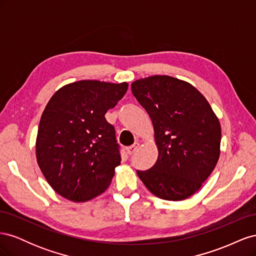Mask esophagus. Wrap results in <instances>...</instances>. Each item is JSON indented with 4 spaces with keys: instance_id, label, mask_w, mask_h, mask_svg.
Instances as JSON below:
<instances>
[{
    "instance_id": "esophagus-1",
    "label": "esophagus",
    "mask_w": 256,
    "mask_h": 256,
    "mask_svg": "<svg viewBox=\"0 0 256 256\" xmlns=\"http://www.w3.org/2000/svg\"><path fill=\"white\" fill-rule=\"evenodd\" d=\"M138 146H140V144H138V142H136L134 144H132L131 146H128V147H127L128 154H132L138 148Z\"/></svg>"
}]
</instances>
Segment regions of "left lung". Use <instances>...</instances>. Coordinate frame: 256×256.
Returning <instances> with one entry per match:
<instances>
[{
	"mask_svg": "<svg viewBox=\"0 0 256 256\" xmlns=\"http://www.w3.org/2000/svg\"><path fill=\"white\" fill-rule=\"evenodd\" d=\"M131 90L152 122L159 152L154 166L138 176L160 198L194 194L220 154L221 127L212 106L191 84L168 76L136 80Z\"/></svg>",
	"mask_w": 256,
	"mask_h": 256,
	"instance_id": "8db88e82",
	"label": "left lung"
}]
</instances>
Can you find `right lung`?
Here are the masks:
<instances>
[{
    "label": "right lung",
    "mask_w": 256,
    "mask_h": 256,
    "mask_svg": "<svg viewBox=\"0 0 256 256\" xmlns=\"http://www.w3.org/2000/svg\"><path fill=\"white\" fill-rule=\"evenodd\" d=\"M128 84L83 80L65 85L42 115L36 157L60 196L86 202L109 187L120 164V146L104 114L126 94Z\"/></svg>",
    "instance_id": "obj_1"
}]
</instances>
